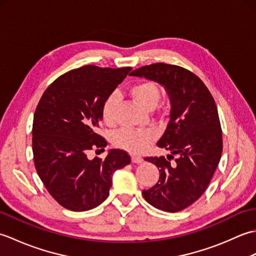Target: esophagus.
<instances>
[{
	"instance_id": "1",
	"label": "esophagus",
	"mask_w": 256,
	"mask_h": 256,
	"mask_svg": "<svg viewBox=\"0 0 256 256\" xmlns=\"http://www.w3.org/2000/svg\"><path fill=\"white\" fill-rule=\"evenodd\" d=\"M132 162H135V164H140L143 162L142 156L140 155H132Z\"/></svg>"
}]
</instances>
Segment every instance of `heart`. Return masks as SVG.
Segmentation results:
<instances>
[{
  "mask_svg": "<svg viewBox=\"0 0 256 256\" xmlns=\"http://www.w3.org/2000/svg\"><path fill=\"white\" fill-rule=\"evenodd\" d=\"M130 94L138 104L152 110L157 104L160 99V89L156 84L152 81H142L135 84L130 88ZM116 108H118V96L116 94H110L104 100L101 108L102 120L106 125H114L116 122ZM154 138V133L152 130H134L130 128H124L120 130L113 135V143L121 148L126 150L131 153H140L142 152L148 143Z\"/></svg>",
  "mask_w": 256,
  "mask_h": 256,
  "instance_id": "obj_1",
  "label": "heart"
}]
</instances>
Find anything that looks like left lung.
<instances>
[{"label":"left lung","instance_id":"obj_1","mask_svg":"<svg viewBox=\"0 0 256 256\" xmlns=\"http://www.w3.org/2000/svg\"><path fill=\"white\" fill-rule=\"evenodd\" d=\"M130 76L162 84L172 106L167 128L157 142L172 155L145 157L158 168L160 179L143 190V197L162 211L184 210L206 192L221 158L222 131L216 102L199 77L175 64L157 62ZM174 154L178 158L170 164Z\"/></svg>","mask_w":256,"mask_h":256}]
</instances>
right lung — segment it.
Wrapping results in <instances>:
<instances>
[{
	"mask_svg": "<svg viewBox=\"0 0 256 256\" xmlns=\"http://www.w3.org/2000/svg\"><path fill=\"white\" fill-rule=\"evenodd\" d=\"M131 69L88 64L70 70L38 102L32 121L34 164L48 192L64 208L86 211L101 204L112 174L131 162L122 150H111L106 160L86 157L92 148L106 146L98 134L102 104Z\"/></svg>",
	"mask_w": 256,
	"mask_h": 256,
	"instance_id": "1",
	"label": "right lung"
}]
</instances>
